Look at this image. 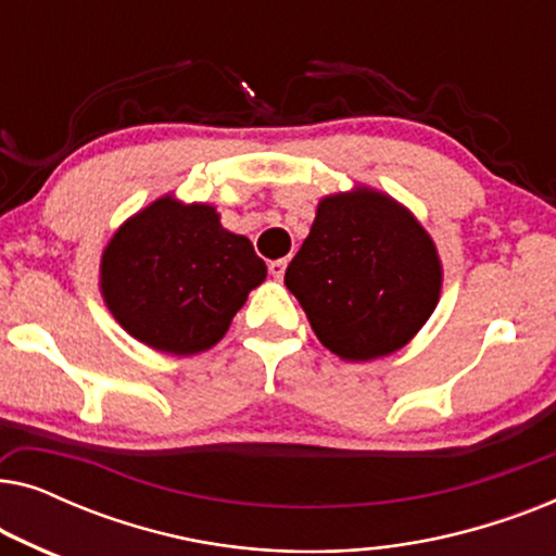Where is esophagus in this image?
Here are the masks:
<instances>
[{"mask_svg":"<svg viewBox=\"0 0 556 556\" xmlns=\"http://www.w3.org/2000/svg\"><path fill=\"white\" fill-rule=\"evenodd\" d=\"M286 265H288V261L286 257H280V261H273L270 265H268V270H270V276L276 278V280H280L286 276Z\"/></svg>","mask_w":556,"mask_h":556,"instance_id":"34e87169","label":"esophagus"}]
</instances>
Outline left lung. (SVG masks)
<instances>
[{"label": "left lung", "instance_id": "8db88e82", "mask_svg": "<svg viewBox=\"0 0 556 556\" xmlns=\"http://www.w3.org/2000/svg\"><path fill=\"white\" fill-rule=\"evenodd\" d=\"M286 286L318 341L344 362L394 354L428 324L443 291L430 232L367 185L326 194Z\"/></svg>", "mask_w": 556, "mask_h": 556}]
</instances>
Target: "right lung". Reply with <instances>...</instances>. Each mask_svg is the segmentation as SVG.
Segmentation results:
<instances>
[{
  "label": "right lung",
  "instance_id": "obj_1",
  "mask_svg": "<svg viewBox=\"0 0 556 556\" xmlns=\"http://www.w3.org/2000/svg\"><path fill=\"white\" fill-rule=\"evenodd\" d=\"M265 276L253 242L225 230L215 204L164 194L113 232L98 288L136 341L192 356L225 337Z\"/></svg>",
  "mask_w": 556,
  "mask_h": 556
}]
</instances>
